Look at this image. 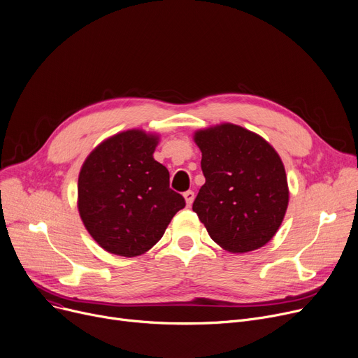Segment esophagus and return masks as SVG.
Masks as SVG:
<instances>
[{
  "instance_id": "34e87169",
  "label": "esophagus",
  "mask_w": 358,
  "mask_h": 358,
  "mask_svg": "<svg viewBox=\"0 0 358 358\" xmlns=\"http://www.w3.org/2000/svg\"><path fill=\"white\" fill-rule=\"evenodd\" d=\"M184 200H185L187 208H190V206H192V204H193V201H194V193H193L192 190L185 192V193H184Z\"/></svg>"
}]
</instances>
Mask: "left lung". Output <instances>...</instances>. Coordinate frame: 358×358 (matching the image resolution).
I'll return each mask as SVG.
<instances>
[{
  "label": "left lung",
  "instance_id": "obj_1",
  "mask_svg": "<svg viewBox=\"0 0 358 358\" xmlns=\"http://www.w3.org/2000/svg\"><path fill=\"white\" fill-rule=\"evenodd\" d=\"M206 182L193 210L220 248L243 254L264 247L277 234L289 206L286 169L262 136L234 123L199 129Z\"/></svg>",
  "mask_w": 358,
  "mask_h": 358
}]
</instances>
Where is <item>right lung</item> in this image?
Returning a JSON list of instances; mask_svg holds the SVG:
<instances>
[{"mask_svg": "<svg viewBox=\"0 0 358 358\" xmlns=\"http://www.w3.org/2000/svg\"><path fill=\"white\" fill-rule=\"evenodd\" d=\"M158 143L155 131H119L94 148L80 169V217L110 254L131 258L148 252L185 206L169 189L168 169L154 158Z\"/></svg>", "mask_w": 358, "mask_h": 358, "instance_id": "1", "label": "right lung"}]
</instances>
